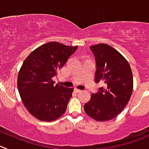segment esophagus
<instances>
[{"label":"esophagus","mask_w":149,"mask_h":149,"mask_svg":"<svg viewBox=\"0 0 149 149\" xmlns=\"http://www.w3.org/2000/svg\"><path fill=\"white\" fill-rule=\"evenodd\" d=\"M75 92H76V93H80V92H81V90H79V89H75Z\"/></svg>","instance_id":"34e87169"}]
</instances>
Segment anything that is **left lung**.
Instances as JSON below:
<instances>
[{"mask_svg":"<svg viewBox=\"0 0 149 149\" xmlns=\"http://www.w3.org/2000/svg\"><path fill=\"white\" fill-rule=\"evenodd\" d=\"M95 59V82L102 81L96 93L84 105L86 114L97 121L113 119L131 98L133 76L129 62L118 51L107 44L90 47Z\"/></svg>","mask_w":149,"mask_h":149,"instance_id":"obj_1","label":"left lung"}]
</instances>
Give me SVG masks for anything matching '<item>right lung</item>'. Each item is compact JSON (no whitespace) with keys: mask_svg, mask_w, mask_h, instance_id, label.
Returning a JSON list of instances; mask_svg holds the SVG:
<instances>
[{"mask_svg":"<svg viewBox=\"0 0 149 149\" xmlns=\"http://www.w3.org/2000/svg\"><path fill=\"white\" fill-rule=\"evenodd\" d=\"M78 46L51 42L25 59L17 77V88L27 110L36 118L52 121L65 112L73 88L54 84L56 76Z\"/></svg>","mask_w":149,"mask_h":149,"instance_id":"obj_1","label":"right lung"}]
</instances>
